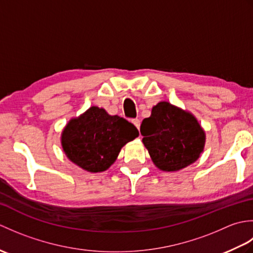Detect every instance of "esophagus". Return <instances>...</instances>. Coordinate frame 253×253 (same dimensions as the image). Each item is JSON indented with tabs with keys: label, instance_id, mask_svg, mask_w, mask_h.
<instances>
[{
	"label": "esophagus",
	"instance_id": "1",
	"mask_svg": "<svg viewBox=\"0 0 253 253\" xmlns=\"http://www.w3.org/2000/svg\"><path fill=\"white\" fill-rule=\"evenodd\" d=\"M131 122H132L133 125H135V126L137 127V129L139 130V128H140V121H139L138 118H135V120H132Z\"/></svg>",
	"mask_w": 253,
	"mask_h": 253
}]
</instances>
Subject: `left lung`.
<instances>
[{"mask_svg":"<svg viewBox=\"0 0 253 253\" xmlns=\"http://www.w3.org/2000/svg\"><path fill=\"white\" fill-rule=\"evenodd\" d=\"M140 132L153 163L166 171L179 170L197 161L206 141L196 118L169 102L153 106Z\"/></svg>","mask_w":253,"mask_h":253,"instance_id":"obj_1","label":"left lung"}]
</instances>
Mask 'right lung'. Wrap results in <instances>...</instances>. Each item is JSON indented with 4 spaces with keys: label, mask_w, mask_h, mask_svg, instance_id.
Here are the masks:
<instances>
[{
    "label": "right lung",
    "mask_w": 253,
    "mask_h": 253,
    "mask_svg": "<svg viewBox=\"0 0 253 253\" xmlns=\"http://www.w3.org/2000/svg\"><path fill=\"white\" fill-rule=\"evenodd\" d=\"M139 135L125 118L111 116L92 106L67 124L62 133V146L67 158L80 168L98 173L115 162L123 146Z\"/></svg>",
    "instance_id": "1"
}]
</instances>
